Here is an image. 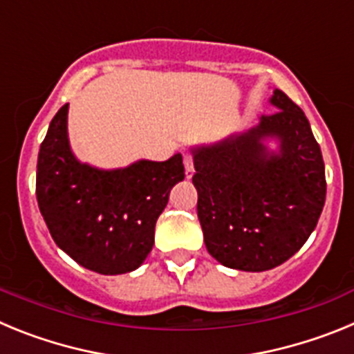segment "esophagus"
<instances>
[{"label": "esophagus", "mask_w": 354, "mask_h": 354, "mask_svg": "<svg viewBox=\"0 0 354 354\" xmlns=\"http://www.w3.org/2000/svg\"><path fill=\"white\" fill-rule=\"evenodd\" d=\"M184 168H186V179H192L195 168H193V158L189 154H184Z\"/></svg>", "instance_id": "esophagus-1"}]
</instances>
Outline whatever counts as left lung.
I'll list each match as a JSON object with an SVG mask.
<instances>
[{"label":"left lung","mask_w":354,"mask_h":354,"mask_svg":"<svg viewBox=\"0 0 354 354\" xmlns=\"http://www.w3.org/2000/svg\"><path fill=\"white\" fill-rule=\"evenodd\" d=\"M270 104L277 111L257 126L192 147L205 248L232 270L283 264L314 232L326 200L323 154L305 113L278 88Z\"/></svg>","instance_id":"left-lung-1"}]
</instances>
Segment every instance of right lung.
<instances>
[{
    "instance_id": "1",
    "label": "right lung",
    "mask_w": 354,
    "mask_h": 354,
    "mask_svg": "<svg viewBox=\"0 0 354 354\" xmlns=\"http://www.w3.org/2000/svg\"><path fill=\"white\" fill-rule=\"evenodd\" d=\"M68 104L49 124L37 161V202L51 237L68 257L99 274L138 270L154 246L159 214L184 179L183 156L102 170L74 156Z\"/></svg>"
}]
</instances>
